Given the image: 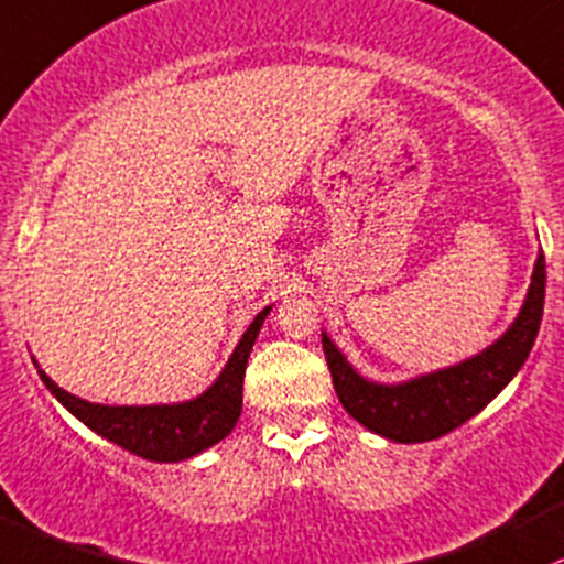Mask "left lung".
Masks as SVG:
<instances>
[{
	"mask_svg": "<svg viewBox=\"0 0 564 564\" xmlns=\"http://www.w3.org/2000/svg\"><path fill=\"white\" fill-rule=\"evenodd\" d=\"M543 295L546 260L543 252H538L524 304L500 338L454 366L395 384L371 381L357 373V368L323 330L325 360L338 401L362 427L395 444H422L452 433L454 427L476 416L492 398H498L502 387L524 366L541 328Z\"/></svg>",
	"mask_w": 564,
	"mask_h": 564,
	"instance_id": "obj_1",
	"label": "left lung"
}]
</instances>
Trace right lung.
<instances>
[{
  "instance_id": "add662e5",
  "label": "right lung",
  "mask_w": 564,
  "mask_h": 564,
  "mask_svg": "<svg viewBox=\"0 0 564 564\" xmlns=\"http://www.w3.org/2000/svg\"><path fill=\"white\" fill-rule=\"evenodd\" d=\"M269 312L271 306L258 312L250 328L241 333L239 344L223 371L217 373V379L191 401L153 405L90 403L62 390L42 371L34 357L32 360L37 366L40 379L56 395V401L96 435L112 441L120 449L137 454V457L153 459V463H180V459H191L207 452L209 446L220 444L239 422L247 357L252 352V344H256L260 325L269 317Z\"/></svg>"
}]
</instances>
